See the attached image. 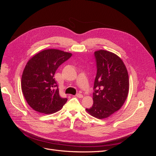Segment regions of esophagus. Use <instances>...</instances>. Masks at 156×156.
I'll list each match as a JSON object with an SVG mask.
<instances>
[{"mask_svg":"<svg viewBox=\"0 0 156 156\" xmlns=\"http://www.w3.org/2000/svg\"><path fill=\"white\" fill-rule=\"evenodd\" d=\"M76 97L79 98H82L83 97V94H77Z\"/></svg>","mask_w":156,"mask_h":156,"instance_id":"34e87169","label":"esophagus"}]
</instances>
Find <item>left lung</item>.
I'll list each match as a JSON object with an SVG mask.
<instances>
[{
	"label": "left lung",
	"mask_w": 156,
	"mask_h": 156,
	"mask_svg": "<svg viewBox=\"0 0 156 156\" xmlns=\"http://www.w3.org/2000/svg\"><path fill=\"white\" fill-rule=\"evenodd\" d=\"M97 73L94 84L93 105L86 111L99 119L108 118L119 111L129 92L128 73L123 61L111 52H94Z\"/></svg>",
	"instance_id": "1"
}]
</instances>
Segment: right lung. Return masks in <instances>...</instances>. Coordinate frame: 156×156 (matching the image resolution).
<instances>
[{
    "label": "right lung",
    "instance_id": "obj_1",
    "mask_svg": "<svg viewBox=\"0 0 156 156\" xmlns=\"http://www.w3.org/2000/svg\"><path fill=\"white\" fill-rule=\"evenodd\" d=\"M72 55L58 49H45L28 61L22 75L21 89L28 104L34 111L53 114L66 103L68 99L59 95L54 75Z\"/></svg>",
    "mask_w": 156,
    "mask_h": 156
}]
</instances>
